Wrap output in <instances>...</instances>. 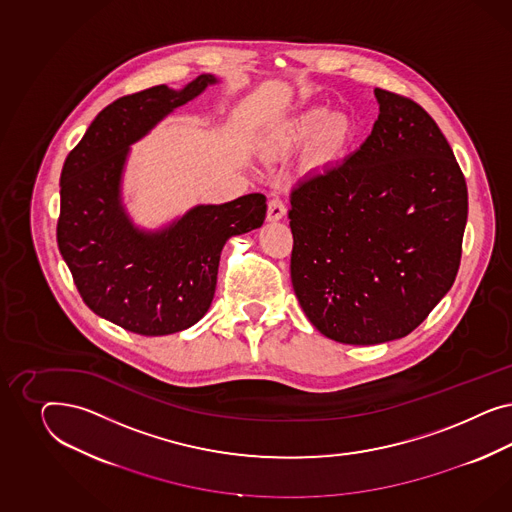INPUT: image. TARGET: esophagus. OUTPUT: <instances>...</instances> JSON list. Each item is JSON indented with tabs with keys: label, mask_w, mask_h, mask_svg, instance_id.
Listing matches in <instances>:
<instances>
[{
	"label": "esophagus",
	"mask_w": 512,
	"mask_h": 512,
	"mask_svg": "<svg viewBox=\"0 0 512 512\" xmlns=\"http://www.w3.org/2000/svg\"><path fill=\"white\" fill-rule=\"evenodd\" d=\"M285 212H287V208H285V204L283 201L279 199V197H272L270 201H268V212H266V216L270 221H279L281 217L285 216Z\"/></svg>",
	"instance_id": "1"
}]
</instances>
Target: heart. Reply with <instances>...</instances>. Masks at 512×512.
<instances>
[{
    "mask_svg": "<svg viewBox=\"0 0 512 512\" xmlns=\"http://www.w3.org/2000/svg\"><path fill=\"white\" fill-rule=\"evenodd\" d=\"M270 139L279 148H291L295 144L319 139V159L328 161L343 150L347 142V129L338 120H332L326 110L311 109L291 122L276 125Z\"/></svg>",
    "mask_w": 512,
    "mask_h": 512,
    "instance_id": "b5f03b06",
    "label": "heart"
}]
</instances>
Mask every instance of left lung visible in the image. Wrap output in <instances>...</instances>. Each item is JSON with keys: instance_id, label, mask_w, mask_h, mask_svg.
<instances>
[{"instance_id": "1", "label": "left lung", "mask_w": 512, "mask_h": 512, "mask_svg": "<svg viewBox=\"0 0 512 512\" xmlns=\"http://www.w3.org/2000/svg\"><path fill=\"white\" fill-rule=\"evenodd\" d=\"M379 116L357 152L291 191V279L330 340L375 345L413 332L462 259L467 186L434 118L375 88Z\"/></svg>"}]
</instances>
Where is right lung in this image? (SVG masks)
<instances>
[{"mask_svg":"<svg viewBox=\"0 0 512 512\" xmlns=\"http://www.w3.org/2000/svg\"><path fill=\"white\" fill-rule=\"evenodd\" d=\"M212 75L182 90L165 84L101 110L67 155L60 178L58 248L86 306L140 336H167L201 321L216 293L225 242L263 225L266 197L199 204L159 231L133 225L122 204L129 146L195 99Z\"/></svg>","mask_w":512,"mask_h":512,"instance_id":"right-lung-1","label":"right lung"}]
</instances>
